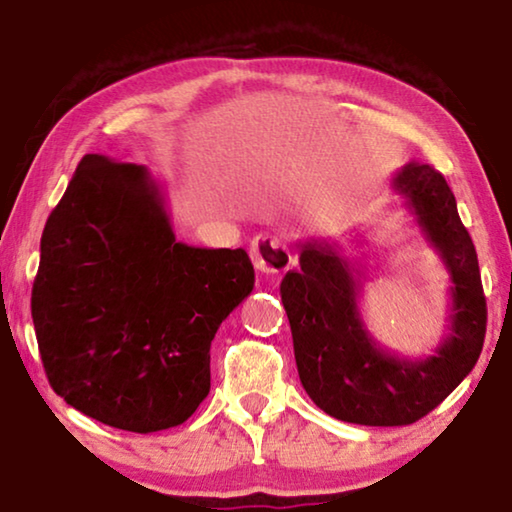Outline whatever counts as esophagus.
<instances>
[{
	"mask_svg": "<svg viewBox=\"0 0 512 512\" xmlns=\"http://www.w3.org/2000/svg\"><path fill=\"white\" fill-rule=\"evenodd\" d=\"M249 256H251V263H254V268L258 272H268V275H277V272L289 270L293 263L291 251L286 249V244L272 235L254 237Z\"/></svg>",
	"mask_w": 512,
	"mask_h": 512,
	"instance_id": "34e87169",
	"label": "esophagus"
}]
</instances>
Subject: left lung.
I'll use <instances>...</instances> for the list:
<instances>
[{
	"label": "left lung",
	"instance_id": "obj_1",
	"mask_svg": "<svg viewBox=\"0 0 512 512\" xmlns=\"http://www.w3.org/2000/svg\"><path fill=\"white\" fill-rule=\"evenodd\" d=\"M391 188L452 282L447 333L436 352L405 359L377 345L359 307L366 272L338 242H298L300 268L279 286L303 389L326 415L349 424L405 426L429 415L471 373L487 331L478 254L443 174L408 163L391 177Z\"/></svg>",
	"mask_w": 512,
	"mask_h": 512
}]
</instances>
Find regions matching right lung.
<instances>
[{"instance_id":"add662e5","label":"right lung","mask_w":512,"mask_h":512,"mask_svg":"<svg viewBox=\"0 0 512 512\" xmlns=\"http://www.w3.org/2000/svg\"><path fill=\"white\" fill-rule=\"evenodd\" d=\"M254 289L244 249L188 247L144 165L86 153L41 235L32 321L48 382L83 415L153 433L209 394V347Z\"/></svg>"}]
</instances>
